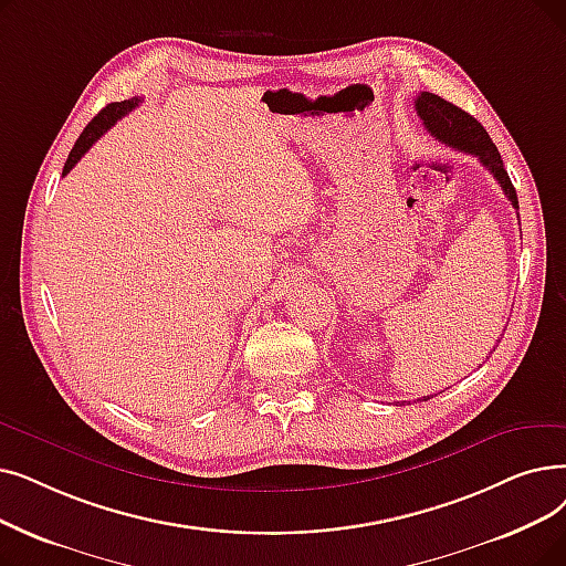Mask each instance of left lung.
I'll list each match as a JSON object with an SVG mask.
<instances>
[{"label": "left lung", "instance_id": "obj_1", "mask_svg": "<svg viewBox=\"0 0 566 566\" xmlns=\"http://www.w3.org/2000/svg\"><path fill=\"white\" fill-rule=\"evenodd\" d=\"M413 108L423 119V127L428 129L430 136H434L437 140H441L449 147H455L460 153L474 155L490 170V174H493V178L506 193V199L511 201L515 212H518V193H515L511 185V178L502 164L495 143L490 140L488 132L483 129V125L476 117L453 106L451 102L441 99V96L432 92H421L416 96ZM421 400H430V396H423Z\"/></svg>", "mask_w": 566, "mask_h": 566}]
</instances>
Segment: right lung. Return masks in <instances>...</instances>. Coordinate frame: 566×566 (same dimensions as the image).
Wrapping results in <instances>:
<instances>
[{
	"instance_id": "1",
	"label": "right lung",
	"mask_w": 566,
	"mask_h": 566,
	"mask_svg": "<svg viewBox=\"0 0 566 566\" xmlns=\"http://www.w3.org/2000/svg\"><path fill=\"white\" fill-rule=\"evenodd\" d=\"M138 104H140V99H138V96H134V99H127V102L108 104L104 111H99V115H94V119L83 129V134L78 136L76 145H73V150L69 153V159H66V164H64L62 176H66L69 170L81 161V157L90 150V147H92L96 140H99V138L115 125V122H117L119 117H125V115H127L129 111H134Z\"/></svg>"
}]
</instances>
